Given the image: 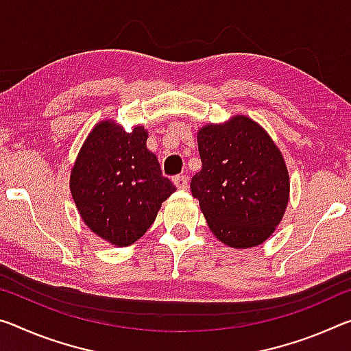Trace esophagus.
<instances>
[{"label": "esophagus", "instance_id": "esophagus-1", "mask_svg": "<svg viewBox=\"0 0 351 351\" xmlns=\"http://www.w3.org/2000/svg\"><path fill=\"white\" fill-rule=\"evenodd\" d=\"M173 182H175V186L180 189V191H187V189H189V180H187L186 175L175 176Z\"/></svg>", "mask_w": 351, "mask_h": 351}]
</instances>
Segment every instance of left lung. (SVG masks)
I'll return each mask as SVG.
<instances>
[{
  "mask_svg": "<svg viewBox=\"0 0 351 351\" xmlns=\"http://www.w3.org/2000/svg\"><path fill=\"white\" fill-rule=\"evenodd\" d=\"M202 170L192 195L213 234L231 248L264 243L282 220L291 181L282 153L247 115L204 125L197 132Z\"/></svg>",
  "mask_w": 351,
  "mask_h": 351,
  "instance_id": "obj_1",
  "label": "left lung"
}]
</instances>
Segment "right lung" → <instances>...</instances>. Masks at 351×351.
Listing matches in <instances>:
<instances>
[{
  "label": "right lung",
  "instance_id": "obj_1",
  "mask_svg": "<svg viewBox=\"0 0 351 351\" xmlns=\"http://www.w3.org/2000/svg\"><path fill=\"white\" fill-rule=\"evenodd\" d=\"M148 131L101 120L88 132L70 171V192L88 230L115 247L138 241L176 187L147 148Z\"/></svg>",
  "mask_w": 351,
  "mask_h": 351
}]
</instances>
